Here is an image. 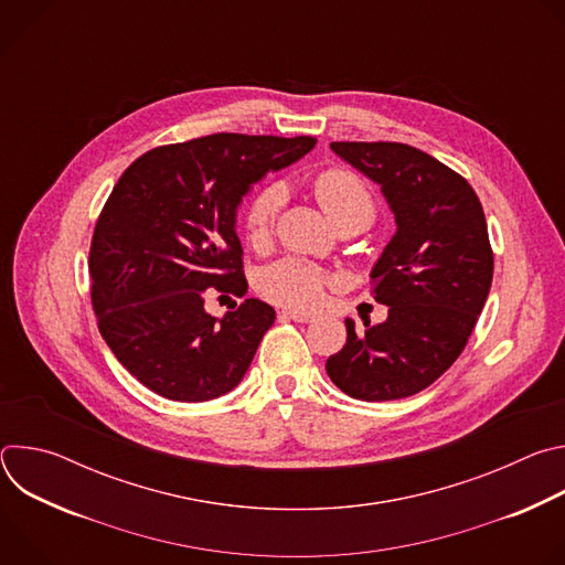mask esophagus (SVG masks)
Here are the masks:
<instances>
[{
    "mask_svg": "<svg viewBox=\"0 0 565 565\" xmlns=\"http://www.w3.org/2000/svg\"><path fill=\"white\" fill-rule=\"evenodd\" d=\"M281 319H292V321H299V324H308V321H312L315 317L308 315V312H297V310H281L279 312Z\"/></svg>",
    "mask_w": 565,
    "mask_h": 565,
    "instance_id": "1",
    "label": "esophagus"
}]
</instances>
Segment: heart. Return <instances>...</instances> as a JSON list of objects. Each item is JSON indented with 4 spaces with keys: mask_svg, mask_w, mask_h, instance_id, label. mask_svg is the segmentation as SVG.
Returning a JSON list of instances; mask_svg holds the SVG:
<instances>
[{
    "mask_svg": "<svg viewBox=\"0 0 565 565\" xmlns=\"http://www.w3.org/2000/svg\"><path fill=\"white\" fill-rule=\"evenodd\" d=\"M315 196L331 221L340 227L349 221H373L375 199L371 188L353 172L344 168H329L319 172L312 181ZM288 190L275 181L259 188L246 203L244 225L248 241L255 248H266L273 238L279 210L284 207ZM331 275L310 262L286 257L266 266L257 279L259 292L279 306L295 310H312L331 286Z\"/></svg>",
    "mask_w": 565,
    "mask_h": 565,
    "instance_id": "b5f03b06",
    "label": "heart"
}]
</instances>
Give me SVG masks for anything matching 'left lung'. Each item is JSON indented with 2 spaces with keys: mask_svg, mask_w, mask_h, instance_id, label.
Wrapping results in <instances>:
<instances>
[{
  "mask_svg": "<svg viewBox=\"0 0 565 565\" xmlns=\"http://www.w3.org/2000/svg\"><path fill=\"white\" fill-rule=\"evenodd\" d=\"M380 185L395 234L371 270L386 321L355 333L327 360L338 388L355 399L409 397L436 382L462 353L488 301L494 255L471 185L434 156L402 142H331Z\"/></svg>",
  "mask_w": 565,
  "mask_h": 565,
  "instance_id": "1",
  "label": "left lung"
}]
</instances>
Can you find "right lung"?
<instances>
[{
    "mask_svg": "<svg viewBox=\"0 0 565 565\" xmlns=\"http://www.w3.org/2000/svg\"><path fill=\"white\" fill-rule=\"evenodd\" d=\"M315 142L212 134L149 149L122 172L94 230L89 277L100 335L140 384L205 402L244 380L275 308L250 297L218 319L203 295H246L236 207Z\"/></svg>",
    "mask_w": 565,
    "mask_h": 565,
    "instance_id": "right-lung-1",
    "label": "right lung"
}]
</instances>
